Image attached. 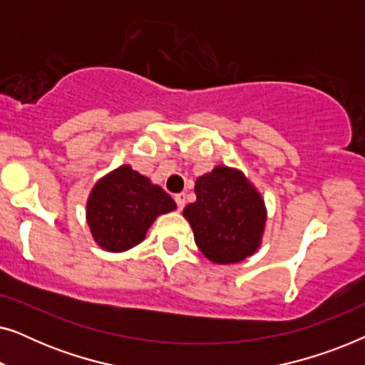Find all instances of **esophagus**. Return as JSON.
Instances as JSON below:
<instances>
[{
  "mask_svg": "<svg viewBox=\"0 0 365 365\" xmlns=\"http://www.w3.org/2000/svg\"><path fill=\"white\" fill-rule=\"evenodd\" d=\"M174 201H176V206H178L179 211H182L184 206H186V196H184L182 192H179V194H176V196H174Z\"/></svg>",
  "mask_w": 365,
  "mask_h": 365,
  "instance_id": "esophagus-1",
  "label": "esophagus"
}]
</instances>
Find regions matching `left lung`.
<instances>
[{"label":"left lung","instance_id":"obj_1","mask_svg":"<svg viewBox=\"0 0 365 365\" xmlns=\"http://www.w3.org/2000/svg\"><path fill=\"white\" fill-rule=\"evenodd\" d=\"M196 202L184 207L204 256L217 264L252 256L261 242L266 209L256 189L236 169L219 166L196 181Z\"/></svg>","mask_w":365,"mask_h":365}]
</instances>
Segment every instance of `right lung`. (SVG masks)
<instances>
[{"label": "right lung", "mask_w": 365, "mask_h": 365, "mask_svg": "<svg viewBox=\"0 0 365 365\" xmlns=\"http://www.w3.org/2000/svg\"><path fill=\"white\" fill-rule=\"evenodd\" d=\"M176 209V202L148 178L121 166L94 186L88 201V224L99 246L123 252L146 236L159 214Z\"/></svg>", "instance_id": "obj_1"}]
</instances>
